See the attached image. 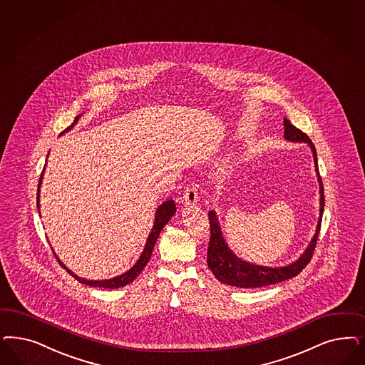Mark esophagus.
Segmentation results:
<instances>
[{"label": "esophagus", "instance_id": "obj_1", "mask_svg": "<svg viewBox=\"0 0 365 365\" xmlns=\"http://www.w3.org/2000/svg\"><path fill=\"white\" fill-rule=\"evenodd\" d=\"M199 201V189L196 184H190L184 192V202L187 205H195Z\"/></svg>", "mask_w": 365, "mask_h": 365}]
</instances>
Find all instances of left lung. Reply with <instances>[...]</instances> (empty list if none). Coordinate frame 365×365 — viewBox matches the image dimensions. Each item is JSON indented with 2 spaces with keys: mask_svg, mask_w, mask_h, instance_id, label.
Listing matches in <instances>:
<instances>
[{
  "mask_svg": "<svg viewBox=\"0 0 365 365\" xmlns=\"http://www.w3.org/2000/svg\"><path fill=\"white\" fill-rule=\"evenodd\" d=\"M283 125H284V138L287 141L306 142V143H309V146L313 152L318 182H319V195H321V197H319L321 208H319L317 230H316V234L313 236L310 245L306 248L305 252L301 255V258L297 259L292 264H287L283 267H264V266H257V264L248 263V262H245L236 257L224 240L216 213L213 211L210 212L208 217H210V227H211V237H210V245H208L207 263H208V267L213 272V275L216 277V279L220 282L227 283L230 286L243 287V289L262 287V286H269V284L290 279L305 269L306 264L313 257L314 248L317 245L318 234H319L321 220H322V212H324V205H325V197H324L322 180H321L319 172H318L316 148L305 133L297 129L294 125H292V122L289 119L284 118Z\"/></svg>",
  "mask_w": 365,
  "mask_h": 365,
  "instance_id": "obj_1",
  "label": "left lung"
}]
</instances>
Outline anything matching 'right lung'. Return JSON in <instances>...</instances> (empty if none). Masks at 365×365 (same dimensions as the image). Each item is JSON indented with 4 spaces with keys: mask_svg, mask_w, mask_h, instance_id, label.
<instances>
[{
    "mask_svg": "<svg viewBox=\"0 0 365 365\" xmlns=\"http://www.w3.org/2000/svg\"><path fill=\"white\" fill-rule=\"evenodd\" d=\"M78 118L79 117L75 118L73 123L71 125L70 128H67V130L73 128V125L78 122ZM43 173H44V170H43ZM43 173H41L40 180H38L37 208H38V193H40V185H41V180H43ZM175 212H176V204H175V201L173 200L165 201V202H163V204L157 208L155 217H154L153 228H152V231H150V234H149V237H148V240H146V245H145V248H143V251H142L141 257H140V259L137 260V263H135L129 271H126L125 274H122V275H119V277H115V278L105 279V281H88V279H84V278H79L78 275H75L72 271L68 270V269L60 262V259L56 257L55 252H53V254H55V257L58 259V262H59L60 264L67 270V272H70L71 275H72L75 279H78V281L83 283V284L94 286V287H105V289H118V287H123V286L129 284L130 282H133V281L141 274L143 267L148 264L149 259L152 257L154 245H155V242H157V239H158L160 232L163 231V228L166 225V223L172 219V216L175 215Z\"/></svg>",
    "mask_w": 365,
    "mask_h": 365,
    "instance_id": "obj_1",
    "label": "right lung"
}]
</instances>
